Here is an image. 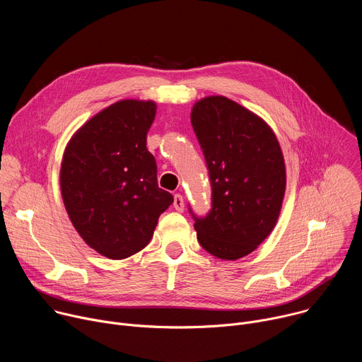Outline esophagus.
I'll return each instance as SVG.
<instances>
[{
  "label": "esophagus",
  "instance_id": "obj_1",
  "mask_svg": "<svg viewBox=\"0 0 362 362\" xmlns=\"http://www.w3.org/2000/svg\"><path fill=\"white\" fill-rule=\"evenodd\" d=\"M173 208L177 212H183L185 211V200H183L182 194H175V197H173Z\"/></svg>",
  "mask_w": 362,
  "mask_h": 362
}]
</instances>
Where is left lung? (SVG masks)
I'll return each instance as SVG.
<instances>
[{
	"label": "left lung",
	"mask_w": 362,
	"mask_h": 362,
	"mask_svg": "<svg viewBox=\"0 0 362 362\" xmlns=\"http://www.w3.org/2000/svg\"><path fill=\"white\" fill-rule=\"evenodd\" d=\"M190 122L212 189L211 209L194 219L204 250L226 261L246 256L272 232L285 194L284 156L271 127L238 103L212 95Z\"/></svg>",
	"instance_id": "8db88e82"
}]
</instances>
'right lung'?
<instances>
[{
	"instance_id": "add662e5",
	"label": "right lung",
	"mask_w": 362,
	"mask_h": 362,
	"mask_svg": "<svg viewBox=\"0 0 362 362\" xmlns=\"http://www.w3.org/2000/svg\"><path fill=\"white\" fill-rule=\"evenodd\" d=\"M153 101L122 100L90 119L64 151L60 186L70 221L84 242L124 259L151 239L173 196L158 185L146 147Z\"/></svg>"
}]
</instances>
